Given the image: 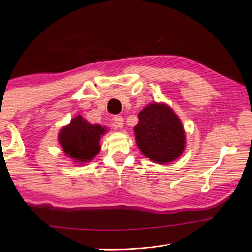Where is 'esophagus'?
<instances>
[{"mask_svg": "<svg viewBox=\"0 0 252 252\" xmlns=\"http://www.w3.org/2000/svg\"><path fill=\"white\" fill-rule=\"evenodd\" d=\"M113 126L116 128H122L123 127V118H122L121 116H114L113 117Z\"/></svg>", "mask_w": 252, "mask_h": 252, "instance_id": "obj_1", "label": "esophagus"}]
</instances>
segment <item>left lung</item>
<instances>
[{"instance_id":"1","label":"left lung","mask_w":252,"mask_h":252,"mask_svg":"<svg viewBox=\"0 0 252 252\" xmlns=\"http://www.w3.org/2000/svg\"><path fill=\"white\" fill-rule=\"evenodd\" d=\"M135 140L145 157L158 164L172 162L185 147V133L180 119L165 104H150L139 113Z\"/></svg>"}]
</instances>
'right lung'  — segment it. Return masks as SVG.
<instances>
[{"mask_svg": "<svg viewBox=\"0 0 252 252\" xmlns=\"http://www.w3.org/2000/svg\"><path fill=\"white\" fill-rule=\"evenodd\" d=\"M105 129L97 124H90L81 116L60 132L59 141L65 154L78 163H86L100 151V138Z\"/></svg>", "mask_w": 252, "mask_h": 252, "instance_id": "1", "label": "right lung"}]
</instances>
